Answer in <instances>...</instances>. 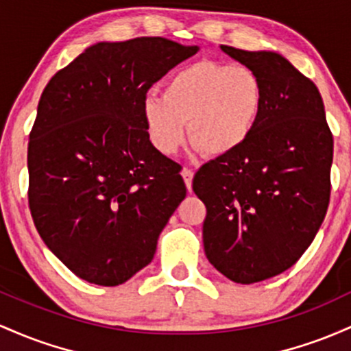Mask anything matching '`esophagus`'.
Returning a JSON list of instances; mask_svg holds the SVG:
<instances>
[{"mask_svg":"<svg viewBox=\"0 0 351 351\" xmlns=\"http://www.w3.org/2000/svg\"><path fill=\"white\" fill-rule=\"evenodd\" d=\"M180 174H182V177H184V182H186V187H187V191L191 192L192 191V179H194V172L191 171V169H182V172H180Z\"/></svg>","mask_w":351,"mask_h":351,"instance_id":"esophagus-1","label":"esophagus"}]
</instances>
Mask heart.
<instances>
[{"label":"heart","mask_w":351,"mask_h":351,"mask_svg":"<svg viewBox=\"0 0 351 351\" xmlns=\"http://www.w3.org/2000/svg\"><path fill=\"white\" fill-rule=\"evenodd\" d=\"M263 86L245 66L197 61L165 81L162 97L143 102L149 139L162 154L189 141L200 154L226 157L245 145L261 119Z\"/></svg>","instance_id":"1"}]
</instances>
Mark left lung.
Instances as JSON below:
<instances>
[{"mask_svg": "<svg viewBox=\"0 0 351 351\" xmlns=\"http://www.w3.org/2000/svg\"><path fill=\"white\" fill-rule=\"evenodd\" d=\"M220 49L261 77L263 108L245 145L202 165L192 189L207 208L208 262L247 285L290 269L313 242L330 202L333 136L317 86L285 58Z\"/></svg>", "mask_w": 351, "mask_h": 351, "instance_id": "obj_1", "label": "left lung"}]
</instances>
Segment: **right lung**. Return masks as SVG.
Wrapping results in <instances>:
<instances>
[{"label": "right lung", "instance_id": "add662e5", "mask_svg": "<svg viewBox=\"0 0 351 351\" xmlns=\"http://www.w3.org/2000/svg\"><path fill=\"white\" fill-rule=\"evenodd\" d=\"M197 51L159 36L97 43L43 90L27 144L29 210L82 280L116 287L149 265L186 197L179 164L149 141L143 102Z\"/></svg>", "mask_w": 351, "mask_h": 351}]
</instances>
